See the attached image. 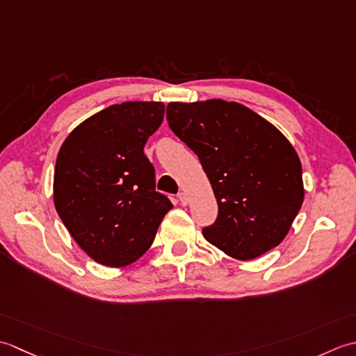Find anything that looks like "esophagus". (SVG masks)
Returning <instances> with one entry per match:
<instances>
[{
  "label": "esophagus",
  "mask_w": 356,
  "mask_h": 356,
  "mask_svg": "<svg viewBox=\"0 0 356 356\" xmlns=\"http://www.w3.org/2000/svg\"><path fill=\"white\" fill-rule=\"evenodd\" d=\"M178 200H179L181 204H183V206H187L188 198H187V195H186L184 192H179V193H178Z\"/></svg>",
  "instance_id": "obj_1"
}]
</instances>
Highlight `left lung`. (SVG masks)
Listing matches in <instances>:
<instances>
[{
	"label": "left lung",
	"mask_w": 356,
	"mask_h": 356,
	"mask_svg": "<svg viewBox=\"0 0 356 356\" xmlns=\"http://www.w3.org/2000/svg\"><path fill=\"white\" fill-rule=\"evenodd\" d=\"M168 121L200 158L218 202L216 221L202 229L207 241L241 261L277 248L304 200L301 161L287 138L224 99L169 103Z\"/></svg>",
	"instance_id": "left-lung-1"
}]
</instances>
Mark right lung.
Returning a JSON list of instances; mask_svg holds the SVG:
<instances>
[{"instance_id":"obj_1","label":"right lung","mask_w":356,"mask_h":356,"mask_svg":"<svg viewBox=\"0 0 356 356\" xmlns=\"http://www.w3.org/2000/svg\"><path fill=\"white\" fill-rule=\"evenodd\" d=\"M164 118V104L127 101L106 107L72 130L58 152L54 202L87 255L124 267L152 245L173 207L155 191V169L144 155Z\"/></svg>"}]
</instances>
